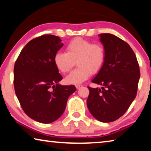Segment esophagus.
I'll return each instance as SVG.
<instances>
[{
    "label": "esophagus",
    "instance_id": "obj_1",
    "mask_svg": "<svg viewBox=\"0 0 151 151\" xmlns=\"http://www.w3.org/2000/svg\"><path fill=\"white\" fill-rule=\"evenodd\" d=\"M82 86H83V85H76V88H77V89L81 88Z\"/></svg>",
    "mask_w": 151,
    "mask_h": 151
}]
</instances>
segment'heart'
Masks as SVG:
<instances>
[{"instance_id": "obj_1", "label": "heart", "mask_w": 151, "mask_h": 151, "mask_svg": "<svg viewBox=\"0 0 151 151\" xmlns=\"http://www.w3.org/2000/svg\"><path fill=\"white\" fill-rule=\"evenodd\" d=\"M66 52H57L54 63L58 70L63 73L69 72L77 63L78 67L66 76L65 81L70 85H78L86 81L91 74L100 71L105 62L106 51L99 42L81 37L73 39L66 47Z\"/></svg>"}]
</instances>
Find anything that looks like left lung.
Returning <instances> with one entry per match:
<instances>
[{"label":"left lung","mask_w":151,"mask_h":151,"mask_svg":"<svg viewBox=\"0 0 151 151\" xmlns=\"http://www.w3.org/2000/svg\"><path fill=\"white\" fill-rule=\"evenodd\" d=\"M106 51L103 68L92 82L102 87L89 89V111L103 122L119 119L137 96L140 76L136 55L127 42L109 33L100 34Z\"/></svg>","instance_id":"8db88e82"}]
</instances>
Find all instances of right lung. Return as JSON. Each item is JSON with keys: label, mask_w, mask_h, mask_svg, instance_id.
Here are the masks:
<instances>
[{"label": "right lung", "mask_w": 151, "mask_h": 151, "mask_svg": "<svg viewBox=\"0 0 151 151\" xmlns=\"http://www.w3.org/2000/svg\"><path fill=\"white\" fill-rule=\"evenodd\" d=\"M60 37L44 35L30 40L22 48L14 66V87L23 111L42 123L57 120L65 111L74 85H60L63 79L54 63L63 47Z\"/></svg>", "instance_id": "right-lung-1"}]
</instances>
